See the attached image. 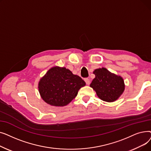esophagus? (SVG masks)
Returning a JSON list of instances; mask_svg holds the SVG:
<instances>
[{"instance_id":"34e87169","label":"esophagus","mask_w":151,"mask_h":151,"mask_svg":"<svg viewBox=\"0 0 151 151\" xmlns=\"http://www.w3.org/2000/svg\"><path fill=\"white\" fill-rule=\"evenodd\" d=\"M84 81H85L86 84L89 85V84H90V80H89V78H85V79H84Z\"/></svg>"}]
</instances>
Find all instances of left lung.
<instances>
[{
    "mask_svg": "<svg viewBox=\"0 0 151 151\" xmlns=\"http://www.w3.org/2000/svg\"><path fill=\"white\" fill-rule=\"evenodd\" d=\"M93 73L96 77L90 86L96 92L97 96L101 100L113 102L117 100L123 93L125 84L121 76L111 73L104 67L95 70Z\"/></svg>",
    "mask_w": 151,
    "mask_h": 151,
    "instance_id": "obj_1",
    "label": "left lung"
}]
</instances>
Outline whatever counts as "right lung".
Masks as SVG:
<instances>
[{
	"instance_id": "add662e5",
	"label": "right lung",
	"mask_w": 151,
	"mask_h": 151,
	"mask_svg": "<svg viewBox=\"0 0 151 151\" xmlns=\"http://www.w3.org/2000/svg\"><path fill=\"white\" fill-rule=\"evenodd\" d=\"M86 85L82 78L65 67H54L47 71L38 83L42 99L54 106H64L77 96Z\"/></svg>"
}]
</instances>
